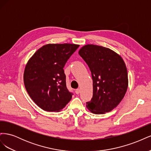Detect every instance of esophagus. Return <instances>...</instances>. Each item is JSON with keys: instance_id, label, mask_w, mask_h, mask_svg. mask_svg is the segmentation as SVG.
<instances>
[{"instance_id": "34e87169", "label": "esophagus", "mask_w": 151, "mask_h": 151, "mask_svg": "<svg viewBox=\"0 0 151 151\" xmlns=\"http://www.w3.org/2000/svg\"><path fill=\"white\" fill-rule=\"evenodd\" d=\"M75 92H76V94H79L80 93V89H76Z\"/></svg>"}]
</instances>
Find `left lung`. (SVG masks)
I'll list each match as a JSON object with an SVG mask.
<instances>
[{
	"label": "left lung",
	"mask_w": 151,
	"mask_h": 151,
	"mask_svg": "<svg viewBox=\"0 0 151 151\" xmlns=\"http://www.w3.org/2000/svg\"><path fill=\"white\" fill-rule=\"evenodd\" d=\"M88 65L93 81V95L86 107L94 114L115 108L124 98L129 86L127 69L122 57L113 50L88 44L79 51Z\"/></svg>",
	"instance_id": "8db88e82"
}]
</instances>
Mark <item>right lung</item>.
I'll list each match as a JSON object with an SVG mask.
<instances>
[{
	"instance_id": "right-lung-1",
	"label": "right lung",
	"mask_w": 151,
	"mask_h": 151,
	"mask_svg": "<svg viewBox=\"0 0 151 151\" xmlns=\"http://www.w3.org/2000/svg\"><path fill=\"white\" fill-rule=\"evenodd\" d=\"M79 45H45L27 62L23 80L32 100L47 111H61L70 101L72 94L66 86L63 67Z\"/></svg>"
}]
</instances>
